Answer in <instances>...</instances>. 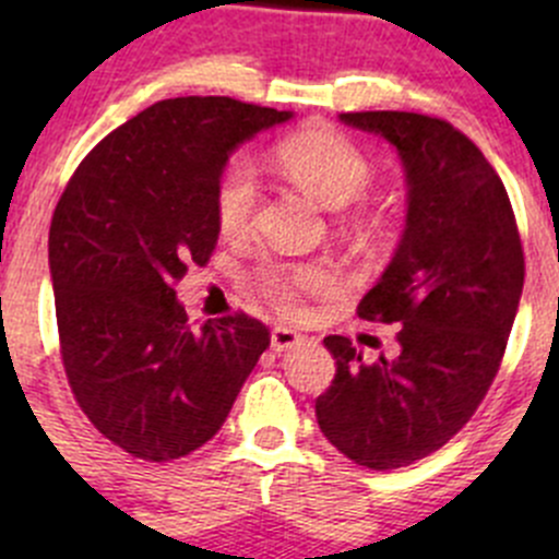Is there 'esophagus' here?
I'll list each match as a JSON object with an SVG mask.
<instances>
[{
    "label": "esophagus",
    "mask_w": 559,
    "mask_h": 559,
    "mask_svg": "<svg viewBox=\"0 0 559 559\" xmlns=\"http://www.w3.org/2000/svg\"><path fill=\"white\" fill-rule=\"evenodd\" d=\"M302 343V335L297 330H292V326H273V332H270V346H273V352L284 354V352H292L295 346H300Z\"/></svg>",
    "instance_id": "esophagus-1"
}]
</instances>
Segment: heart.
Returning <instances> with one entry per match:
<instances>
[{
	"instance_id": "heart-1",
	"label": "heart",
	"mask_w": 559,
	"mask_h": 559,
	"mask_svg": "<svg viewBox=\"0 0 559 559\" xmlns=\"http://www.w3.org/2000/svg\"><path fill=\"white\" fill-rule=\"evenodd\" d=\"M275 156L292 180H297L302 189L330 207H346L362 200L373 183V165L365 151L337 129L316 127L292 134L278 145ZM257 200V165L248 156H233L224 165L213 191V211L222 235L227 238L246 235L251 229ZM330 278L332 275L324 264H267L259 270L264 295L284 311L300 308L302 297L330 284Z\"/></svg>"
}]
</instances>
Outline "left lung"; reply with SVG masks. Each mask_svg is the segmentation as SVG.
I'll return each mask as SVG.
<instances>
[{"label":"left lung","instance_id":"left-lung-1","mask_svg":"<svg viewBox=\"0 0 559 559\" xmlns=\"http://www.w3.org/2000/svg\"><path fill=\"white\" fill-rule=\"evenodd\" d=\"M394 145L408 186L405 229L359 316L397 326V357L365 365L324 337L337 370L316 397L326 441L373 471L438 452L498 376L524 284L520 229L503 180L449 121L421 112H341Z\"/></svg>","mask_w":559,"mask_h":559}]
</instances>
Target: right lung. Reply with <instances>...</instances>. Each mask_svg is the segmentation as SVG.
<instances>
[{"label": "right lung", "instance_id": "1", "mask_svg": "<svg viewBox=\"0 0 559 559\" xmlns=\"http://www.w3.org/2000/svg\"><path fill=\"white\" fill-rule=\"evenodd\" d=\"M289 118L229 97L162 99L107 134L56 205L48 264L67 381L132 456L170 462L211 441L270 346L246 313L191 330L173 286L216 248L213 191L233 151Z\"/></svg>", "mask_w": 559, "mask_h": 559}]
</instances>
